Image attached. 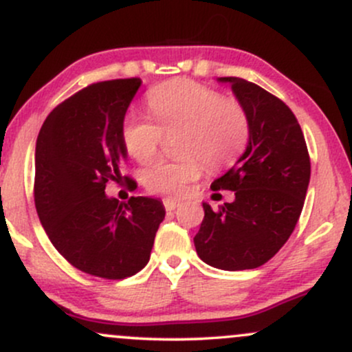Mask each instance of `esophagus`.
<instances>
[{
    "mask_svg": "<svg viewBox=\"0 0 352 352\" xmlns=\"http://www.w3.org/2000/svg\"><path fill=\"white\" fill-rule=\"evenodd\" d=\"M179 205H180V200H175V199H165L164 200V207L167 212H172V210H175Z\"/></svg>",
    "mask_w": 352,
    "mask_h": 352,
    "instance_id": "34e87169",
    "label": "esophagus"
}]
</instances>
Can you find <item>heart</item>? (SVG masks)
Listing matches in <instances>:
<instances>
[{"label": "heart", "instance_id": "heart-1", "mask_svg": "<svg viewBox=\"0 0 352 352\" xmlns=\"http://www.w3.org/2000/svg\"><path fill=\"white\" fill-rule=\"evenodd\" d=\"M147 104L152 118L131 112L122 125L129 155L145 164L153 159L164 134L180 131L177 151L184 157L157 160L142 173L151 192L179 197L204 172V163L220 168L236 159L250 137V119L238 100L225 99L215 89L177 79L151 89Z\"/></svg>", "mask_w": 352, "mask_h": 352}]
</instances>
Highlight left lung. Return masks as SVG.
Instances as JSON below:
<instances>
[{
  "label": "left lung",
  "mask_w": 352,
  "mask_h": 352,
  "mask_svg": "<svg viewBox=\"0 0 352 352\" xmlns=\"http://www.w3.org/2000/svg\"><path fill=\"white\" fill-rule=\"evenodd\" d=\"M230 84L250 119V137L235 165L212 184L235 200L205 217L193 238L201 261L238 272L265 265L288 241L308 192L311 164L305 135L292 109L263 87L240 78Z\"/></svg>",
  "instance_id": "1"
}]
</instances>
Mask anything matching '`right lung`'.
<instances>
[{
    "label": "right lung",
    "instance_id": "1",
    "mask_svg": "<svg viewBox=\"0 0 352 352\" xmlns=\"http://www.w3.org/2000/svg\"><path fill=\"white\" fill-rule=\"evenodd\" d=\"M140 86L139 78L87 86L47 116L36 140L34 201L43 228L72 266L107 280L148 263L165 217L159 199L119 204L106 193L109 180H122V125Z\"/></svg>",
    "mask_w": 352,
    "mask_h": 352
}]
</instances>
